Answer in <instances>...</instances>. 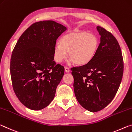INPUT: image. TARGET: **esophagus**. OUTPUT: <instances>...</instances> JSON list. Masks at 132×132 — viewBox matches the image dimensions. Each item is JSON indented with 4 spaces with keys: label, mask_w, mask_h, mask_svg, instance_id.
Here are the masks:
<instances>
[{
    "label": "esophagus",
    "mask_w": 132,
    "mask_h": 132,
    "mask_svg": "<svg viewBox=\"0 0 132 132\" xmlns=\"http://www.w3.org/2000/svg\"><path fill=\"white\" fill-rule=\"evenodd\" d=\"M65 72H70V69H69L68 67H65Z\"/></svg>",
    "instance_id": "esophagus-1"
}]
</instances>
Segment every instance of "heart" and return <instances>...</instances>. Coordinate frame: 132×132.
I'll return each instance as SVG.
<instances>
[{"label":"heart","mask_w":132,"mask_h":132,"mask_svg":"<svg viewBox=\"0 0 132 132\" xmlns=\"http://www.w3.org/2000/svg\"><path fill=\"white\" fill-rule=\"evenodd\" d=\"M98 38L94 34L85 31L69 32L56 44L54 57L56 62L60 63L69 57L73 63L83 65L89 62L95 55L98 49Z\"/></svg>","instance_id":"b5f03b06"}]
</instances>
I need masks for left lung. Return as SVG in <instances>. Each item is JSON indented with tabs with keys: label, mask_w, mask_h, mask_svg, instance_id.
<instances>
[{
	"label": "left lung",
	"mask_w": 132,
	"mask_h": 132,
	"mask_svg": "<svg viewBox=\"0 0 132 132\" xmlns=\"http://www.w3.org/2000/svg\"><path fill=\"white\" fill-rule=\"evenodd\" d=\"M101 42L95 55L84 65L71 69L75 95L84 108L91 112L108 105L119 88L123 73V61L115 37L97 26Z\"/></svg>",
	"instance_id": "1"
}]
</instances>
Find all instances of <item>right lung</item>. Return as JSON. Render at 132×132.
<instances>
[{
    "mask_svg": "<svg viewBox=\"0 0 132 132\" xmlns=\"http://www.w3.org/2000/svg\"><path fill=\"white\" fill-rule=\"evenodd\" d=\"M66 30L53 20L36 22L21 34L14 47L10 65L13 88L29 109H44L54 98L64 68L54 61V51L56 40Z\"/></svg>",
    "mask_w": 132,
    "mask_h": 132,
    "instance_id": "right-lung-1",
    "label": "right lung"
}]
</instances>
